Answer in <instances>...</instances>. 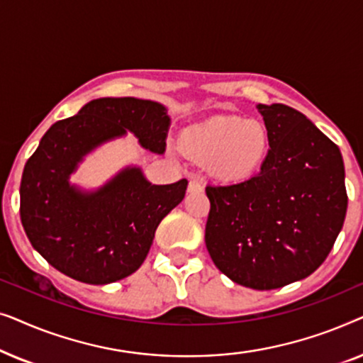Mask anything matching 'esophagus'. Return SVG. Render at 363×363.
Listing matches in <instances>:
<instances>
[{
	"label": "esophagus",
	"mask_w": 363,
	"mask_h": 363,
	"mask_svg": "<svg viewBox=\"0 0 363 363\" xmlns=\"http://www.w3.org/2000/svg\"><path fill=\"white\" fill-rule=\"evenodd\" d=\"M188 191H190V193L203 191V185L198 180H191L190 183H188Z\"/></svg>",
	"instance_id": "obj_1"
}]
</instances>
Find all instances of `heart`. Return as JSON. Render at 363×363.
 I'll list each match as a JSON object with an SVG mask.
<instances>
[{"label":"heart","mask_w":363,"mask_h":363,"mask_svg":"<svg viewBox=\"0 0 363 363\" xmlns=\"http://www.w3.org/2000/svg\"><path fill=\"white\" fill-rule=\"evenodd\" d=\"M185 155L208 162L210 172L226 183L246 182L261 170L271 152L264 122L238 116H218L188 127L180 137Z\"/></svg>","instance_id":"1"}]
</instances>
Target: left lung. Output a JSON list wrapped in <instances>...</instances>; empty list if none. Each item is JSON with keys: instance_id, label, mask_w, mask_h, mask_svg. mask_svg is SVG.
I'll return each instance as SVG.
<instances>
[{"instance_id": "left-lung-1", "label": "left lung", "mask_w": 363, "mask_h": 363, "mask_svg": "<svg viewBox=\"0 0 363 363\" xmlns=\"http://www.w3.org/2000/svg\"><path fill=\"white\" fill-rule=\"evenodd\" d=\"M271 135L261 172L233 185H208L205 241L233 282L257 291L311 276L334 246L347 213L339 147L304 113L257 104Z\"/></svg>"}]
</instances>
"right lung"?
I'll list each match as a JSON object with an SVG mask.
<instances>
[{
  "instance_id": "right-lung-1",
  "label": "right lung",
  "mask_w": 363,
  "mask_h": 363,
  "mask_svg": "<svg viewBox=\"0 0 363 363\" xmlns=\"http://www.w3.org/2000/svg\"><path fill=\"white\" fill-rule=\"evenodd\" d=\"M168 108L135 97H102L51 125L26 162L21 223L34 250L52 267L86 284H111L135 272L150 251L160 221L186 191V180L152 185L128 165L102 186L86 190L71 175L89 153L127 132L162 155Z\"/></svg>"
}]
</instances>
